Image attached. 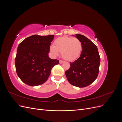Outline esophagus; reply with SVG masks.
I'll return each instance as SVG.
<instances>
[{
  "label": "esophagus",
  "mask_w": 122,
  "mask_h": 122,
  "mask_svg": "<svg viewBox=\"0 0 122 122\" xmlns=\"http://www.w3.org/2000/svg\"><path fill=\"white\" fill-rule=\"evenodd\" d=\"M65 61H62V60H60V64H62V63H64Z\"/></svg>",
  "instance_id": "esophagus-1"
}]
</instances>
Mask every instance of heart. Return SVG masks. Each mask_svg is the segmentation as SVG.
<instances>
[{
  "label": "heart",
  "mask_w": 122,
  "mask_h": 122,
  "mask_svg": "<svg viewBox=\"0 0 122 122\" xmlns=\"http://www.w3.org/2000/svg\"><path fill=\"white\" fill-rule=\"evenodd\" d=\"M55 46H50V51L54 56L59 51L61 52L62 57L66 60L73 61L78 57L82 49L80 41L76 38L63 36L55 40Z\"/></svg>",
  "instance_id": "obj_1"
}]
</instances>
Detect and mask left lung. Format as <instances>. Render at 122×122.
<instances>
[{"label":"left lung","mask_w":122,"mask_h":122,"mask_svg":"<svg viewBox=\"0 0 122 122\" xmlns=\"http://www.w3.org/2000/svg\"><path fill=\"white\" fill-rule=\"evenodd\" d=\"M76 37L81 42L82 51L79 58L70 62L65 72L68 81L73 86L84 87L93 83L99 71L100 57L96 45L86 36L79 34Z\"/></svg>","instance_id":"left-lung-1"}]
</instances>
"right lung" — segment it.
<instances>
[{
	"label": "right lung",
	"mask_w": 122,
	"mask_h": 122,
	"mask_svg": "<svg viewBox=\"0 0 122 122\" xmlns=\"http://www.w3.org/2000/svg\"><path fill=\"white\" fill-rule=\"evenodd\" d=\"M54 35H33L18 46L15 67L18 77L28 86H37L45 83L52 68L59 64L57 60L48 56Z\"/></svg>",
	"instance_id": "obj_1"
}]
</instances>
